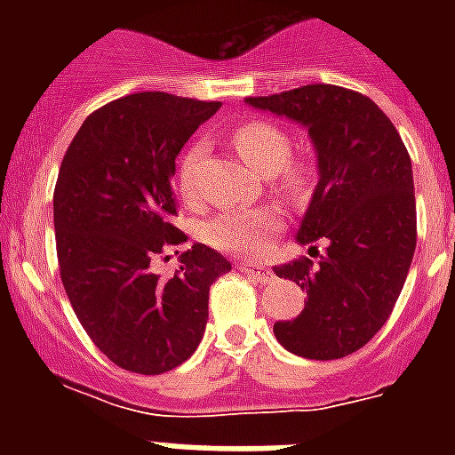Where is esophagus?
Masks as SVG:
<instances>
[{
    "mask_svg": "<svg viewBox=\"0 0 455 455\" xmlns=\"http://www.w3.org/2000/svg\"><path fill=\"white\" fill-rule=\"evenodd\" d=\"M238 269H241L243 274H245V276H248V278H252L255 283H264V285H267V283H271V281H274V271H271L269 267H264V264L245 262V264H241Z\"/></svg>",
    "mask_w": 455,
    "mask_h": 455,
    "instance_id": "1",
    "label": "esophagus"
}]
</instances>
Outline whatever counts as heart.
<instances>
[{
	"label": "heart",
	"mask_w": 455,
	"mask_h": 455,
	"mask_svg": "<svg viewBox=\"0 0 455 455\" xmlns=\"http://www.w3.org/2000/svg\"><path fill=\"white\" fill-rule=\"evenodd\" d=\"M234 146L250 170L262 179L281 177V191L291 200L307 193L311 170L309 164L291 163L292 141L281 127L271 123H245L234 134ZM207 157L205 141H196L179 160L177 181L188 200L203 196V164ZM281 227L274 210H228L205 224L203 235L210 245L235 255H259L269 245L271 235Z\"/></svg>",
	"instance_id": "b5f03b06"
}]
</instances>
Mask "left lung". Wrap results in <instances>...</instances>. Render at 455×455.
I'll return each instance as SVG.
<instances>
[{
    "label": "left lung",
    "mask_w": 455,
    "mask_h": 455,
    "mask_svg": "<svg viewBox=\"0 0 455 455\" xmlns=\"http://www.w3.org/2000/svg\"><path fill=\"white\" fill-rule=\"evenodd\" d=\"M245 103L309 132L318 184L298 243L328 241L318 264L304 257L274 267L307 291L302 314L274 323V335L304 359H342L385 325L409 276L416 250L409 151L392 120L352 89L307 84Z\"/></svg>",
    "instance_id": "1"
}]
</instances>
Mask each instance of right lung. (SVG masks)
<instances>
[{"mask_svg":"<svg viewBox=\"0 0 455 455\" xmlns=\"http://www.w3.org/2000/svg\"><path fill=\"white\" fill-rule=\"evenodd\" d=\"M220 101L141 92L106 103L68 146L53 191V228L66 295L116 366L160 375L198 349L210 285L231 271L217 250L193 243L172 278L153 259L186 243L172 224L177 156Z\"/></svg>","mask_w":455,"mask_h":455,"instance_id":"obj_1","label":"right lung"}]
</instances>
